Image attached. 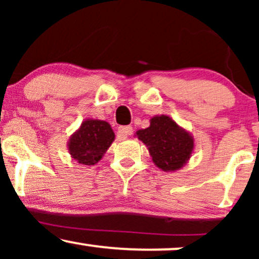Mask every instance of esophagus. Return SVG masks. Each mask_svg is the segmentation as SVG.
Listing matches in <instances>:
<instances>
[{
	"instance_id": "esophagus-1",
	"label": "esophagus",
	"mask_w": 259,
	"mask_h": 259,
	"mask_svg": "<svg viewBox=\"0 0 259 259\" xmlns=\"http://www.w3.org/2000/svg\"><path fill=\"white\" fill-rule=\"evenodd\" d=\"M133 134V127L132 126H120L117 132L118 139L125 140L127 136Z\"/></svg>"
}]
</instances>
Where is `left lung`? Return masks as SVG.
Masks as SVG:
<instances>
[{"instance_id":"left-lung-1","label":"left lung","mask_w":259,"mask_h":259,"mask_svg":"<svg viewBox=\"0 0 259 259\" xmlns=\"http://www.w3.org/2000/svg\"><path fill=\"white\" fill-rule=\"evenodd\" d=\"M135 136L148 148L154 164L163 171L179 170L194 152V138L168 115H154L150 126L140 129Z\"/></svg>"}]
</instances>
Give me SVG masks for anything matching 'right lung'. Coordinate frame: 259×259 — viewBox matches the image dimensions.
<instances>
[{"mask_svg":"<svg viewBox=\"0 0 259 259\" xmlns=\"http://www.w3.org/2000/svg\"><path fill=\"white\" fill-rule=\"evenodd\" d=\"M115 135L106 120L85 119L68 141V151L76 162L95 165L108 150Z\"/></svg>","mask_w":259,"mask_h":259,"instance_id":"obj_1","label":"right lung"}]
</instances>
